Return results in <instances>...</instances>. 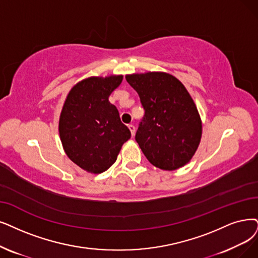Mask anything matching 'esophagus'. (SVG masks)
<instances>
[{
	"mask_svg": "<svg viewBox=\"0 0 258 258\" xmlns=\"http://www.w3.org/2000/svg\"><path fill=\"white\" fill-rule=\"evenodd\" d=\"M128 128H129V130H130V132H131V135H132V137L135 136V133H136V127L132 125V123H130V125H128Z\"/></svg>",
	"mask_w": 258,
	"mask_h": 258,
	"instance_id": "esophagus-1",
	"label": "esophagus"
}]
</instances>
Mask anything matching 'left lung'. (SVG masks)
Instances as JSON below:
<instances>
[{
  "label": "left lung",
  "instance_id": "left-lung-1",
  "mask_svg": "<svg viewBox=\"0 0 258 258\" xmlns=\"http://www.w3.org/2000/svg\"><path fill=\"white\" fill-rule=\"evenodd\" d=\"M145 110L136 141L154 166L174 170L188 163L197 150L202 123L182 82L163 72L127 75Z\"/></svg>",
  "mask_w": 258,
  "mask_h": 258
}]
</instances>
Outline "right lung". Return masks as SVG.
Instances as JSON below:
<instances>
[{"mask_svg":"<svg viewBox=\"0 0 258 258\" xmlns=\"http://www.w3.org/2000/svg\"><path fill=\"white\" fill-rule=\"evenodd\" d=\"M122 76L90 77L67 96L59 119V135L67 156L82 169L100 173L112 166L131 132L120 121L109 96Z\"/></svg>","mask_w":258,"mask_h":258,"instance_id":"right-lung-1","label":"right lung"}]
</instances>
